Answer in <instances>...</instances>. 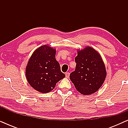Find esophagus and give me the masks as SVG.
Returning <instances> with one entry per match:
<instances>
[{"mask_svg":"<svg viewBox=\"0 0 128 128\" xmlns=\"http://www.w3.org/2000/svg\"><path fill=\"white\" fill-rule=\"evenodd\" d=\"M65 75H66V78H69V75H70V73H69V72H66V73H65Z\"/></svg>","mask_w":128,"mask_h":128,"instance_id":"34e87169","label":"esophagus"}]
</instances>
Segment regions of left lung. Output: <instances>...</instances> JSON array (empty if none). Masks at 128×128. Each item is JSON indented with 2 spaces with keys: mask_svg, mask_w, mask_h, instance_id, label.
I'll use <instances>...</instances> for the list:
<instances>
[{
  "mask_svg": "<svg viewBox=\"0 0 128 128\" xmlns=\"http://www.w3.org/2000/svg\"><path fill=\"white\" fill-rule=\"evenodd\" d=\"M75 62L76 69L69 77L76 90L84 96L97 92L106 76V66L100 54L87 46L78 50Z\"/></svg>",
  "mask_w": 128,
  "mask_h": 128,
  "instance_id": "8db88e82",
  "label": "left lung"
}]
</instances>
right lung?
I'll list each match as a JSON object with an SVG mask.
<instances>
[{
  "label": "right lung",
  "instance_id": "1",
  "mask_svg": "<svg viewBox=\"0 0 128 128\" xmlns=\"http://www.w3.org/2000/svg\"><path fill=\"white\" fill-rule=\"evenodd\" d=\"M56 50L48 45L36 49L29 59L26 76L30 85L41 93H47L56 84L65 78L55 58Z\"/></svg>",
  "mask_w": 128,
  "mask_h": 128
}]
</instances>
